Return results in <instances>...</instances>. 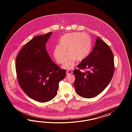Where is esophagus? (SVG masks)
<instances>
[{"label":"esophagus","instance_id":"34e87169","mask_svg":"<svg viewBox=\"0 0 132 132\" xmlns=\"http://www.w3.org/2000/svg\"><path fill=\"white\" fill-rule=\"evenodd\" d=\"M66 72H67V75H71V74H72V71H71V70H69V71H66Z\"/></svg>","mask_w":132,"mask_h":132}]
</instances>
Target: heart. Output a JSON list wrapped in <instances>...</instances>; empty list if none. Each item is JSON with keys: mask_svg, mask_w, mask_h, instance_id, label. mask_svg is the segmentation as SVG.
Here are the masks:
<instances>
[{"mask_svg": "<svg viewBox=\"0 0 132 132\" xmlns=\"http://www.w3.org/2000/svg\"><path fill=\"white\" fill-rule=\"evenodd\" d=\"M92 49V41L87 34L74 32L62 36L59 45H56L54 50V56L59 64L64 62L62 68L71 69L75 66L76 60L80 62L89 55ZM67 52H65V51Z\"/></svg>", "mask_w": 132, "mask_h": 132, "instance_id": "b5f03b06", "label": "heart"}]
</instances>
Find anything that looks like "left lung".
<instances>
[{
    "instance_id": "left-lung-1",
    "label": "left lung",
    "mask_w": 132,
    "mask_h": 132,
    "mask_svg": "<svg viewBox=\"0 0 132 132\" xmlns=\"http://www.w3.org/2000/svg\"><path fill=\"white\" fill-rule=\"evenodd\" d=\"M77 67L88 71L85 72L79 69L73 70L77 94L86 98L94 97L104 90L112 79L115 68L113 54L108 45L97 37L92 52Z\"/></svg>"
}]
</instances>
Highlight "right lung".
<instances>
[{
  "mask_svg": "<svg viewBox=\"0 0 132 132\" xmlns=\"http://www.w3.org/2000/svg\"><path fill=\"white\" fill-rule=\"evenodd\" d=\"M52 32L35 36L24 45L16 59L18 83L28 97L44 103L56 96L59 84L66 71L52 61L46 43Z\"/></svg>",
  "mask_w": 132,
  "mask_h": 132,
  "instance_id": "add662e5",
  "label": "right lung"
}]
</instances>
